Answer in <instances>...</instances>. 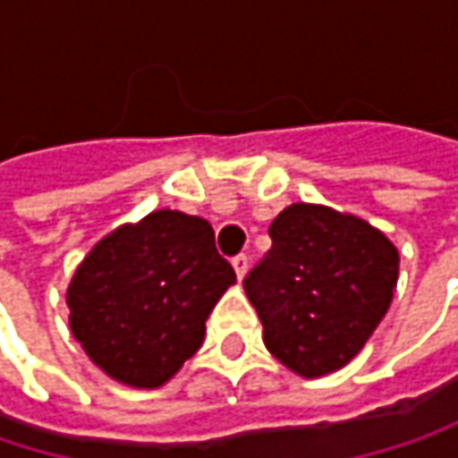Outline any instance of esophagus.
<instances>
[{
  "mask_svg": "<svg viewBox=\"0 0 458 458\" xmlns=\"http://www.w3.org/2000/svg\"><path fill=\"white\" fill-rule=\"evenodd\" d=\"M233 267H235V276H238V278H243V276H246V270H249V257H246V254L233 257Z\"/></svg>",
  "mask_w": 458,
  "mask_h": 458,
  "instance_id": "esophagus-1",
  "label": "esophagus"
}]
</instances>
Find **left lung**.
I'll return each instance as SVG.
<instances>
[{
	"label": "left lung",
	"instance_id": "8db88e82",
	"mask_svg": "<svg viewBox=\"0 0 458 458\" xmlns=\"http://www.w3.org/2000/svg\"><path fill=\"white\" fill-rule=\"evenodd\" d=\"M267 233L270 251L243 278L265 347L300 377L331 374L385 318L398 249L366 220L316 204L286 207Z\"/></svg>",
	"mask_w": 458,
	"mask_h": 458
}]
</instances>
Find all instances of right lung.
<instances>
[{
    "mask_svg": "<svg viewBox=\"0 0 458 458\" xmlns=\"http://www.w3.org/2000/svg\"><path fill=\"white\" fill-rule=\"evenodd\" d=\"M235 284L207 220L158 209L108 233L68 284L71 331L108 377L161 387L204 342L207 318Z\"/></svg>",
    "mask_w": 458,
    "mask_h": 458,
    "instance_id": "add662e5",
    "label": "right lung"
}]
</instances>
